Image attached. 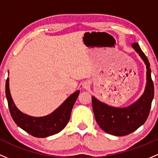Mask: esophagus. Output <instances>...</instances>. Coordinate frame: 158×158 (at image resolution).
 Wrapping results in <instances>:
<instances>
[{
	"label": "esophagus",
	"mask_w": 158,
	"mask_h": 158,
	"mask_svg": "<svg viewBox=\"0 0 158 158\" xmlns=\"http://www.w3.org/2000/svg\"><path fill=\"white\" fill-rule=\"evenodd\" d=\"M83 87L85 89L90 87V82H89V81H85V82L83 83Z\"/></svg>",
	"instance_id": "obj_1"
}]
</instances>
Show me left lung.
Returning <instances> with one entry per match:
<instances>
[{"mask_svg": "<svg viewBox=\"0 0 158 158\" xmlns=\"http://www.w3.org/2000/svg\"><path fill=\"white\" fill-rule=\"evenodd\" d=\"M131 46L144 61L147 68V82L142 95L131 105L123 108L109 106L92 97L93 110L97 124L105 132L115 136L127 135L142 126L150 113L154 98V84L148 59L139 43H132Z\"/></svg>", "mask_w": 158, "mask_h": 158, "instance_id": "left-lung-1", "label": "left lung"}]
</instances>
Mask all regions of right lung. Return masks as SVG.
Masks as SVG:
<instances>
[{
  "instance_id": "1",
  "label": "right lung",
  "mask_w": 158,
  "mask_h": 158,
  "mask_svg": "<svg viewBox=\"0 0 158 158\" xmlns=\"http://www.w3.org/2000/svg\"><path fill=\"white\" fill-rule=\"evenodd\" d=\"M6 97L10 113L16 124L37 138H45L60 132L68 124L71 116L73 106L79 95L77 90L68 97L64 102L50 114L41 117H35L22 113L17 109L10 95L9 88V78L6 81Z\"/></svg>"
}]
</instances>
